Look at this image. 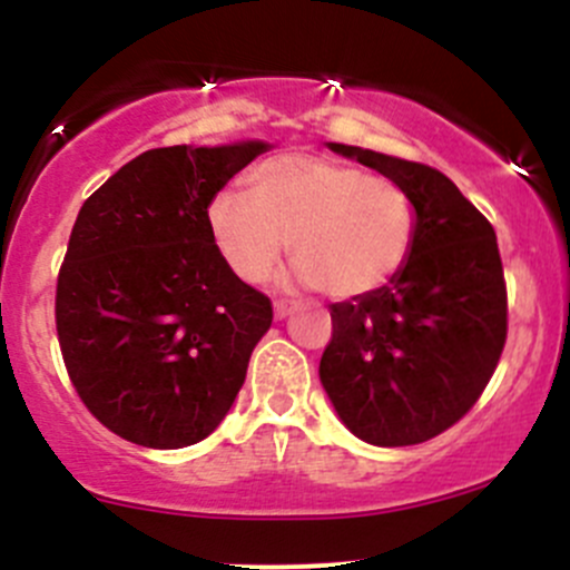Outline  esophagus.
I'll return each mask as SVG.
<instances>
[{
	"instance_id": "34e87169",
	"label": "esophagus",
	"mask_w": 570,
	"mask_h": 570,
	"mask_svg": "<svg viewBox=\"0 0 570 570\" xmlns=\"http://www.w3.org/2000/svg\"><path fill=\"white\" fill-rule=\"evenodd\" d=\"M292 311H295V305H292V303H286V301H278V303L273 305V314H275V320H286V316H289Z\"/></svg>"
}]
</instances>
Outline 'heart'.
<instances>
[{
	"mask_svg": "<svg viewBox=\"0 0 570 570\" xmlns=\"http://www.w3.org/2000/svg\"><path fill=\"white\" fill-rule=\"evenodd\" d=\"M250 195L220 190L207 207L215 248L237 278L265 284L289 250L303 284L331 297L380 289L404 267L415 205L401 185L316 155L269 158Z\"/></svg>",
	"mask_w": 570,
	"mask_h": 570,
	"instance_id": "obj_1",
	"label": "heart"
}]
</instances>
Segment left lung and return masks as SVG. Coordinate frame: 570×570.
Segmentation results:
<instances>
[{"label": "left lung", "mask_w": 570, "mask_h": 570, "mask_svg": "<svg viewBox=\"0 0 570 570\" xmlns=\"http://www.w3.org/2000/svg\"><path fill=\"white\" fill-rule=\"evenodd\" d=\"M327 147L410 194L415 239L385 286L331 305L322 387L357 440L417 445L470 412L502 355L508 297L497 235L442 171L350 144Z\"/></svg>", "instance_id": "obj_1"}]
</instances>
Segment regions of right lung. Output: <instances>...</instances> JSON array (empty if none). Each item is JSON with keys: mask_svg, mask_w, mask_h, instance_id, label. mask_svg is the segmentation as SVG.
Masks as SVG:
<instances>
[{"mask_svg": "<svg viewBox=\"0 0 570 570\" xmlns=\"http://www.w3.org/2000/svg\"><path fill=\"white\" fill-rule=\"evenodd\" d=\"M267 141L147 149L83 202L57 281L76 393L119 434L194 445L235 404L273 305L215 248L207 207Z\"/></svg>", "mask_w": 570, "mask_h": 570, "instance_id": "right-lung-1", "label": "right lung"}]
</instances>
